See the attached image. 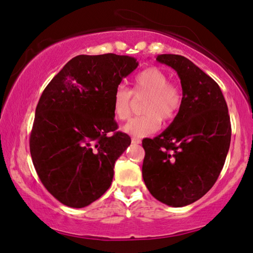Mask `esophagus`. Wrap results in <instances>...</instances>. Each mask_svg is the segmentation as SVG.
<instances>
[{"mask_svg":"<svg viewBox=\"0 0 253 253\" xmlns=\"http://www.w3.org/2000/svg\"><path fill=\"white\" fill-rule=\"evenodd\" d=\"M131 141H132L133 144H140L141 140L139 139V138H136V137H132V139H131Z\"/></svg>","mask_w":253,"mask_h":253,"instance_id":"1","label":"esophagus"}]
</instances>
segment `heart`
Wrapping results in <instances>:
<instances>
[{
	"instance_id": "obj_1",
	"label": "heart",
	"mask_w": 253,
	"mask_h": 253,
	"mask_svg": "<svg viewBox=\"0 0 253 253\" xmlns=\"http://www.w3.org/2000/svg\"><path fill=\"white\" fill-rule=\"evenodd\" d=\"M133 95L144 100L143 116L131 120L123 130L130 136L141 138L157 132L161 120L170 122L177 116L182 107L183 96L177 86L169 83V77L161 69L151 67L140 71L133 79ZM132 92L126 86L119 85L112 96V108L116 119L126 121L132 113Z\"/></svg>"
}]
</instances>
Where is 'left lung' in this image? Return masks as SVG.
Masks as SVG:
<instances>
[{
  "label": "left lung",
  "mask_w": 253,
  "mask_h": 253,
  "mask_svg": "<svg viewBox=\"0 0 253 253\" xmlns=\"http://www.w3.org/2000/svg\"><path fill=\"white\" fill-rule=\"evenodd\" d=\"M157 61L177 72L183 101L164 132L143 140V178L155 199L183 207L219 177L230 146V117L219 85L202 69L181 55H158Z\"/></svg>",
  "instance_id": "obj_1"
}]
</instances>
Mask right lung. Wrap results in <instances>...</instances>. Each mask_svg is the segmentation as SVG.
I'll use <instances>...</instances> for the list:
<instances>
[{"label": "right lung", "instance_id": "1", "mask_svg": "<svg viewBox=\"0 0 253 253\" xmlns=\"http://www.w3.org/2000/svg\"><path fill=\"white\" fill-rule=\"evenodd\" d=\"M137 67L126 55H78L41 94L31 157L44 188L63 205L88 206L112 184L115 161L131 144L116 131L112 96Z\"/></svg>", "mask_w": 253, "mask_h": 253}]
</instances>
